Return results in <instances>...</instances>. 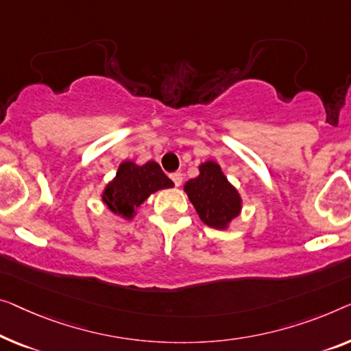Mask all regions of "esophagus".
Listing matches in <instances>:
<instances>
[{"instance_id": "1", "label": "esophagus", "mask_w": 351, "mask_h": 351, "mask_svg": "<svg viewBox=\"0 0 351 351\" xmlns=\"http://www.w3.org/2000/svg\"><path fill=\"white\" fill-rule=\"evenodd\" d=\"M170 180L173 181V184H175V186H181V182H182V175L180 173V171H175V173H171V175H170Z\"/></svg>"}]
</instances>
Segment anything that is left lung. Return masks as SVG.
Listing matches in <instances>:
<instances>
[{
    "mask_svg": "<svg viewBox=\"0 0 351 351\" xmlns=\"http://www.w3.org/2000/svg\"><path fill=\"white\" fill-rule=\"evenodd\" d=\"M184 191L198 216L209 227L226 228L241 211L239 193L213 160L200 165V175L187 181Z\"/></svg>",
    "mask_w": 351,
    "mask_h": 351,
    "instance_id": "obj_1",
    "label": "left lung"
}]
</instances>
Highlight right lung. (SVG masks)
<instances>
[{"label":"right lung","mask_w":351,"mask_h":351,"mask_svg":"<svg viewBox=\"0 0 351 351\" xmlns=\"http://www.w3.org/2000/svg\"><path fill=\"white\" fill-rule=\"evenodd\" d=\"M173 186V181L167 176L159 164L154 160L145 165H135L134 162H123L119 165L117 178L104 191L102 200L114 214L125 219L134 216L135 209L151 193Z\"/></svg>","instance_id":"add662e5"}]
</instances>
